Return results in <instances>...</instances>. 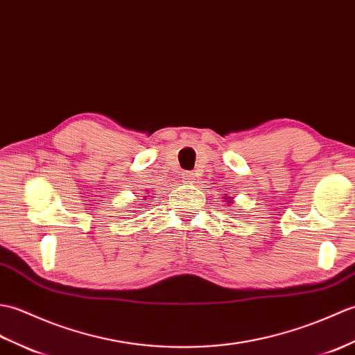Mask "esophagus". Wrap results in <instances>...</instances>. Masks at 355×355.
<instances>
[{"label":"esophagus","instance_id":"obj_1","mask_svg":"<svg viewBox=\"0 0 355 355\" xmlns=\"http://www.w3.org/2000/svg\"><path fill=\"white\" fill-rule=\"evenodd\" d=\"M182 180H184V182H187V184H190V182H193V180H194V176L191 175L190 171H185L184 175H182Z\"/></svg>","mask_w":355,"mask_h":355}]
</instances>
